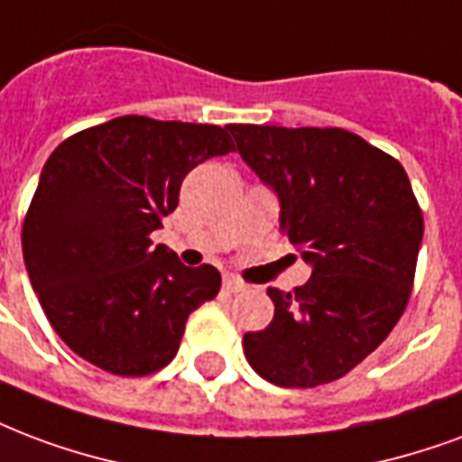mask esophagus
I'll list each match as a JSON object with an SVG mask.
<instances>
[{"label":"esophagus","mask_w":462,"mask_h":462,"mask_svg":"<svg viewBox=\"0 0 462 462\" xmlns=\"http://www.w3.org/2000/svg\"><path fill=\"white\" fill-rule=\"evenodd\" d=\"M222 289H225V293H240L247 289V283L240 282V279H235V276H225V279H222Z\"/></svg>","instance_id":"34e87169"}]
</instances>
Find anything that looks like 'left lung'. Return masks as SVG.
Segmentation results:
<instances>
[{
	"mask_svg": "<svg viewBox=\"0 0 462 462\" xmlns=\"http://www.w3.org/2000/svg\"><path fill=\"white\" fill-rule=\"evenodd\" d=\"M249 169L274 188L282 232L313 274L266 289L274 320L242 345L276 387H318L357 367L411 296L423 215L402 163L337 126L230 125Z\"/></svg>",
	"mask_w": 462,
	"mask_h": 462,
	"instance_id": "left-lung-1",
	"label": "left lung"
}]
</instances>
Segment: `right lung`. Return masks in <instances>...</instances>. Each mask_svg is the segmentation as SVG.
<instances>
[{
	"mask_svg": "<svg viewBox=\"0 0 462 462\" xmlns=\"http://www.w3.org/2000/svg\"><path fill=\"white\" fill-rule=\"evenodd\" d=\"M230 152L227 126L139 115L56 146L22 247L41 309L75 355L119 377H146L176 357L188 316L220 291V272L180 264L152 232L176 210L188 171Z\"/></svg>",
	"mask_w": 462,
	"mask_h": 462,
	"instance_id": "obj_1",
	"label": "right lung"
}]
</instances>
